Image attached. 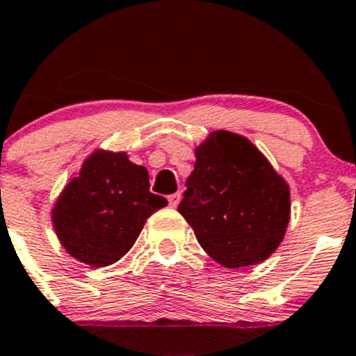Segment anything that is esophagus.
<instances>
[{"instance_id":"1","label":"esophagus","mask_w":356,"mask_h":356,"mask_svg":"<svg viewBox=\"0 0 356 356\" xmlns=\"http://www.w3.org/2000/svg\"><path fill=\"white\" fill-rule=\"evenodd\" d=\"M179 202H181V193H172L168 195V204H170L172 207H177Z\"/></svg>"}]
</instances>
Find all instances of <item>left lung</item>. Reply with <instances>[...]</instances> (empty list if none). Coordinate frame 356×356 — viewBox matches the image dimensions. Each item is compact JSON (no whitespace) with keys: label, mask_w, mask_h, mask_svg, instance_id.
I'll return each instance as SVG.
<instances>
[{"label":"left lung","mask_w":356,"mask_h":356,"mask_svg":"<svg viewBox=\"0 0 356 356\" xmlns=\"http://www.w3.org/2000/svg\"><path fill=\"white\" fill-rule=\"evenodd\" d=\"M195 156L177 211L202 248L225 268L270 257L289 223L286 181L255 145L229 131L211 134Z\"/></svg>","instance_id":"1"}]
</instances>
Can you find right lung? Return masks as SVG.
Instances as JSON below:
<instances>
[{"mask_svg": "<svg viewBox=\"0 0 356 356\" xmlns=\"http://www.w3.org/2000/svg\"><path fill=\"white\" fill-rule=\"evenodd\" d=\"M145 166L124 152H95L67 184L53 211L54 230L72 257L104 268L131 250L147 218L168 202L150 193Z\"/></svg>", "mask_w": 356, "mask_h": 356, "instance_id": "right-lung-1", "label": "right lung"}]
</instances>
